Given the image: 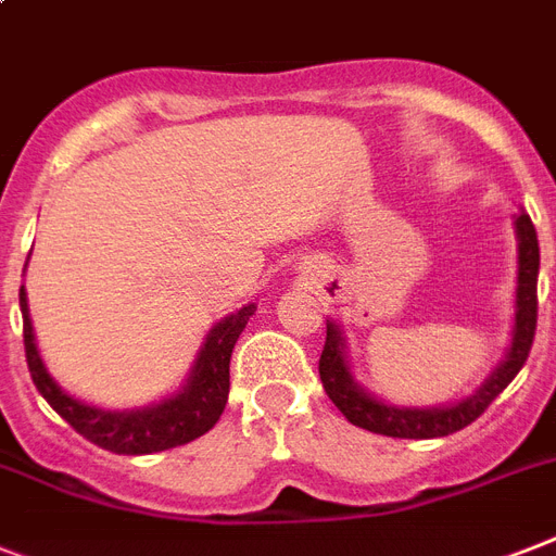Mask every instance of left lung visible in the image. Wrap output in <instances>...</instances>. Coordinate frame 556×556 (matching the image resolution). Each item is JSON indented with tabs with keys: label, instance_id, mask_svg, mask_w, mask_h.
I'll return each mask as SVG.
<instances>
[{
	"label": "left lung",
	"instance_id": "obj_1",
	"mask_svg": "<svg viewBox=\"0 0 556 556\" xmlns=\"http://www.w3.org/2000/svg\"><path fill=\"white\" fill-rule=\"evenodd\" d=\"M517 231V311H514L511 349L503 363L494 368L489 380L482 382L471 396L459 400L454 405H440V408H405V405H391L368 394L349 368L345 356V340H342L340 325L328 319L325 323V349L319 356V380H323L325 394L342 410V417L354 426L374 431L382 437H400V440H434V437H448L454 431H463L489 408L494 400L505 391V386L520 374L526 365L531 342L536 331V274H540V245H536V231L531 216L520 214L514 219Z\"/></svg>",
	"mask_w": 556,
	"mask_h": 556
}]
</instances>
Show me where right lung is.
<instances>
[{"label": "right lung", "instance_id": "add662e5", "mask_svg": "<svg viewBox=\"0 0 556 556\" xmlns=\"http://www.w3.org/2000/svg\"><path fill=\"white\" fill-rule=\"evenodd\" d=\"M20 308L25 356H28V371L36 391L48 400V405L74 428L76 434H83L99 448L139 457V454H156V451L185 445V442L197 440L216 426V419L223 417L225 403H228V388H231V374H228L231 351L256 305L254 302L242 305L237 314H228L207 331L200 354H197V363H193L188 380L176 394L156 405L134 410L97 408V405L79 403L76 396L62 391L48 374L39 349H36L25 286L20 288Z\"/></svg>", "mask_w": 556, "mask_h": 556}]
</instances>
